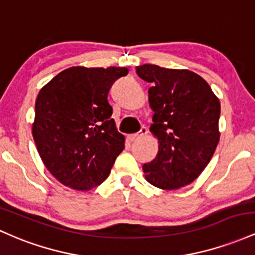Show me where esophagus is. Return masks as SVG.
<instances>
[{
  "label": "esophagus",
  "instance_id": "34e87169",
  "mask_svg": "<svg viewBox=\"0 0 255 255\" xmlns=\"http://www.w3.org/2000/svg\"><path fill=\"white\" fill-rule=\"evenodd\" d=\"M148 135V128L145 127H142L141 130H139V132L137 133H133V135L130 136L131 139H136V138H141V137H144Z\"/></svg>",
  "mask_w": 255,
  "mask_h": 255
}]
</instances>
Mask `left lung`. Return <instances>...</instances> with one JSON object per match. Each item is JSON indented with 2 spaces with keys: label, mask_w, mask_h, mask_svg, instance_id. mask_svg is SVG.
Returning <instances> with one entry per match:
<instances>
[{
  "label": "left lung",
  "mask_w": 255,
  "mask_h": 255,
  "mask_svg": "<svg viewBox=\"0 0 255 255\" xmlns=\"http://www.w3.org/2000/svg\"><path fill=\"white\" fill-rule=\"evenodd\" d=\"M136 72L151 84L149 130L159 143L155 159L143 165L145 179L160 189H179L195 181L212 159L220 136L219 100L189 70L145 64Z\"/></svg>",
  "instance_id": "obj_1"
}]
</instances>
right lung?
Here are the masks:
<instances>
[{"label": "right lung", "instance_id": "add662e5", "mask_svg": "<svg viewBox=\"0 0 255 255\" xmlns=\"http://www.w3.org/2000/svg\"><path fill=\"white\" fill-rule=\"evenodd\" d=\"M127 67H70L38 93L32 135L43 164L60 183L90 190L106 181L125 148L108 91Z\"/></svg>", "mask_w": 255, "mask_h": 255}]
</instances>
